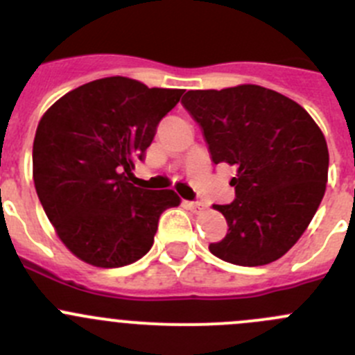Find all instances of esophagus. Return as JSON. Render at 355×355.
<instances>
[{
  "label": "esophagus",
  "instance_id": "34e87169",
  "mask_svg": "<svg viewBox=\"0 0 355 355\" xmlns=\"http://www.w3.org/2000/svg\"><path fill=\"white\" fill-rule=\"evenodd\" d=\"M187 206H189V209L194 211V213H200V211L206 207L202 202H187Z\"/></svg>",
  "mask_w": 355,
  "mask_h": 355
}]
</instances>
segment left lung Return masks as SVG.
<instances>
[{"mask_svg":"<svg viewBox=\"0 0 355 355\" xmlns=\"http://www.w3.org/2000/svg\"><path fill=\"white\" fill-rule=\"evenodd\" d=\"M214 164L237 168L235 200L214 204L228 223L211 254L239 266L280 259L300 239L327 191L328 146L295 101L254 84L189 91L182 99Z\"/></svg>","mask_w":355,"mask_h":355,"instance_id":"left-lung-1","label":"left lung"}]
</instances>
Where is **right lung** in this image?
<instances>
[{
  "label": "right lung",
  "instance_id": "1",
  "mask_svg": "<svg viewBox=\"0 0 355 355\" xmlns=\"http://www.w3.org/2000/svg\"><path fill=\"white\" fill-rule=\"evenodd\" d=\"M182 94L106 77L67 92L42 114L32 148L35 192L60 241L84 263H135L153 247L161 213L180 204L170 189L135 187L132 170Z\"/></svg>",
  "mask_w": 355,
  "mask_h": 355
}]
</instances>
